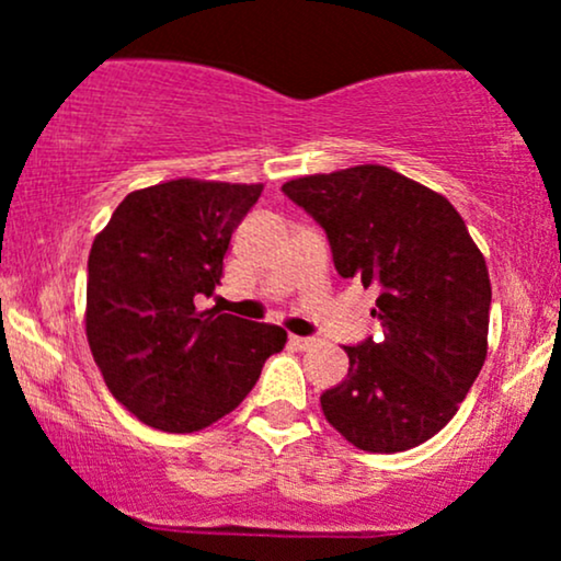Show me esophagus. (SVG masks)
<instances>
[{
  "mask_svg": "<svg viewBox=\"0 0 561 561\" xmlns=\"http://www.w3.org/2000/svg\"><path fill=\"white\" fill-rule=\"evenodd\" d=\"M317 343H319L317 337H300V334H289V345L298 347V351H308V347H313Z\"/></svg>",
  "mask_w": 561,
  "mask_h": 561,
  "instance_id": "obj_1",
  "label": "esophagus"
}]
</instances>
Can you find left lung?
<instances>
[{
    "label": "left lung",
    "instance_id": "left-lung-1",
    "mask_svg": "<svg viewBox=\"0 0 561 561\" xmlns=\"http://www.w3.org/2000/svg\"><path fill=\"white\" fill-rule=\"evenodd\" d=\"M282 192L324 229L343 279L377 289L382 337L343 345L347 377L321 392L327 422L398 454L454 420L488 353L491 279L454 205L385 165L317 173Z\"/></svg>",
    "mask_w": 561,
    "mask_h": 561
}]
</instances>
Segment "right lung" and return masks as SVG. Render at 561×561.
<instances>
[{
    "label": "right lung",
    "mask_w": 561,
    "mask_h": 561,
    "mask_svg": "<svg viewBox=\"0 0 561 561\" xmlns=\"http://www.w3.org/2000/svg\"><path fill=\"white\" fill-rule=\"evenodd\" d=\"M261 184L176 179L131 192L89 253L87 337L107 388L137 420L195 433L244 401L287 332L216 308L231 231Z\"/></svg>",
    "instance_id": "1"
}]
</instances>
